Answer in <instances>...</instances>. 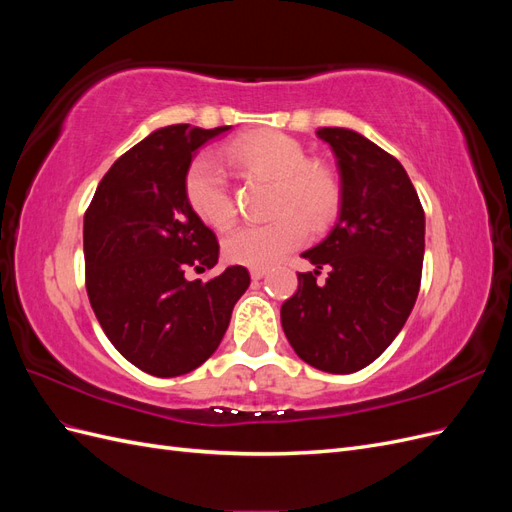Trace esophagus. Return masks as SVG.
I'll return each mask as SVG.
<instances>
[{
  "label": "esophagus",
  "instance_id": "1",
  "mask_svg": "<svg viewBox=\"0 0 512 512\" xmlns=\"http://www.w3.org/2000/svg\"><path fill=\"white\" fill-rule=\"evenodd\" d=\"M250 275H252V280H262V277H265L267 275V269H252L250 271Z\"/></svg>",
  "mask_w": 512,
  "mask_h": 512
}]
</instances>
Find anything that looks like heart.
I'll use <instances>...</instances> for the list:
<instances>
[{
    "instance_id": "1",
    "label": "heart",
    "mask_w": 512,
    "mask_h": 512,
    "mask_svg": "<svg viewBox=\"0 0 512 512\" xmlns=\"http://www.w3.org/2000/svg\"><path fill=\"white\" fill-rule=\"evenodd\" d=\"M228 164L247 175L273 179L271 211L275 218L260 226H239L224 239V256L237 265L269 267L305 237V222L320 230L337 211L339 192L333 175L320 164L307 162L305 149L294 138L260 130L232 138L224 147ZM185 200L200 220L226 228L235 220V200L228 190L222 164L211 153L196 156L183 177Z\"/></svg>"
}]
</instances>
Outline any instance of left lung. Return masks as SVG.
<instances>
[{
	"mask_svg": "<svg viewBox=\"0 0 512 512\" xmlns=\"http://www.w3.org/2000/svg\"><path fill=\"white\" fill-rule=\"evenodd\" d=\"M339 170V218L303 252L314 271L282 305V327L305 363L352 374L391 346L421 288L425 211L406 168L348 128H320ZM320 268L328 282L315 284Z\"/></svg>",
	"mask_w": 512,
	"mask_h": 512,
	"instance_id": "8db88e82",
	"label": "left lung"
}]
</instances>
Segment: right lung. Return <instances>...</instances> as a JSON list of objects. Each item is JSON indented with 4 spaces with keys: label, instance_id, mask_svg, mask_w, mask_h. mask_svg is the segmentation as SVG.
<instances>
[{
    "label": "right lung",
    "instance_id": "obj_1",
    "mask_svg": "<svg viewBox=\"0 0 512 512\" xmlns=\"http://www.w3.org/2000/svg\"><path fill=\"white\" fill-rule=\"evenodd\" d=\"M226 130L175 123L151 132L108 168L85 211L89 303L119 354L151 376L203 365L250 286L241 265L209 282L188 277L218 265L220 243L185 200L183 177L196 149Z\"/></svg>",
    "mask_w": 512,
    "mask_h": 512
}]
</instances>
